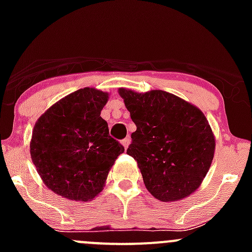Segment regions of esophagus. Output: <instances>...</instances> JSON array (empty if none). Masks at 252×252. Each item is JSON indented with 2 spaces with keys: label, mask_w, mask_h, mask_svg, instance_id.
<instances>
[{
  "label": "esophagus",
  "mask_w": 252,
  "mask_h": 252,
  "mask_svg": "<svg viewBox=\"0 0 252 252\" xmlns=\"http://www.w3.org/2000/svg\"><path fill=\"white\" fill-rule=\"evenodd\" d=\"M129 144H130V138H129V136H126V138H124L123 140H122V145H123L126 149L129 146Z\"/></svg>",
  "instance_id": "1"
}]
</instances>
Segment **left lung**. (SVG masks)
<instances>
[{"label":"left lung","mask_w":252,"mask_h":252,"mask_svg":"<svg viewBox=\"0 0 252 252\" xmlns=\"http://www.w3.org/2000/svg\"><path fill=\"white\" fill-rule=\"evenodd\" d=\"M136 130L130 155L146 189L163 202L184 199L207 174L215 155V136L201 111L173 94H145L119 89Z\"/></svg>","instance_id":"1"}]
</instances>
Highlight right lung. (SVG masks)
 Segmentation results:
<instances>
[{"label": "right lung", "mask_w": 252, "mask_h": 252, "mask_svg": "<svg viewBox=\"0 0 252 252\" xmlns=\"http://www.w3.org/2000/svg\"><path fill=\"white\" fill-rule=\"evenodd\" d=\"M108 94L84 88L65 96L36 122L30 155L48 189L77 201L100 194L110 168L124 152L100 116Z\"/></svg>", "instance_id": "right-lung-1"}]
</instances>
